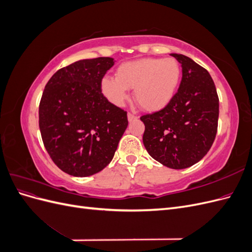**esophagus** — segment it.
Wrapping results in <instances>:
<instances>
[{
  "label": "esophagus",
  "mask_w": 252,
  "mask_h": 252,
  "mask_svg": "<svg viewBox=\"0 0 252 252\" xmlns=\"http://www.w3.org/2000/svg\"><path fill=\"white\" fill-rule=\"evenodd\" d=\"M127 118H128V121H134V120L138 119V117H136L135 114H133V113H131V112H128Z\"/></svg>",
  "instance_id": "34e87169"
}]
</instances>
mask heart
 <instances>
[{
	"mask_svg": "<svg viewBox=\"0 0 252 252\" xmlns=\"http://www.w3.org/2000/svg\"><path fill=\"white\" fill-rule=\"evenodd\" d=\"M182 68L173 58L142 59L122 64L117 78L105 77L101 88L114 105L121 106L128 98V89H134V100L146 111L161 110L177 94Z\"/></svg>",
	"mask_w": 252,
	"mask_h": 252,
	"instance_id": "1",
	"label": "heart"
}]
</instances>
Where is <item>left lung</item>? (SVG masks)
Returning a JSON list of instances; mask_svg holds the SVG:
<instances>
[{"label": "left lung", "mask_w": 252, "mask_h": 252, "mask_svg": "<svg viewBox=\"0 0 252 252\" xmlns=\"http://www.w3.org/2000/svg\"><path fill=\"white\" fill-rule=\"evenodd\" d=\"M182 65V81L171 102L144 114V146L156 161L184 169L207 155L218 131L219 96L209 72L190 58L171 53Z\"/></svg>", "instance_id": "8db88e82"}]
</instances>
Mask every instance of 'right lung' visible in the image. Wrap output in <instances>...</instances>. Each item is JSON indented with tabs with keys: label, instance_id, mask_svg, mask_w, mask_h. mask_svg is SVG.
I'll return each instance as SVG.
<instances>
[{
	"label": "right lung",
	"instance_id": "obj_1",
	"mask_svg": "<svg viewBox=\"0 0 252 252\" xmlns=\"http://www.w3.org/2000/svg\"><path fill=\"white\" fill-rule=\"evenodd\" d=\"M112 58L81 60L47 82L39 106L44 146L61 170L89 177L107 166L128 125L127 111L111 104L101 83Z\"/></svg>",
	"mask_w": 252,
	"mask_h": 252
}]
</instances>
